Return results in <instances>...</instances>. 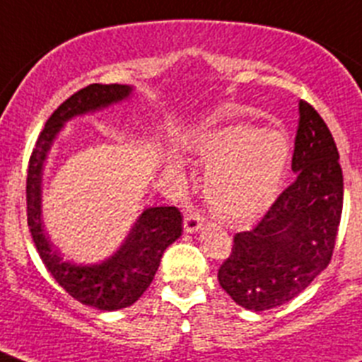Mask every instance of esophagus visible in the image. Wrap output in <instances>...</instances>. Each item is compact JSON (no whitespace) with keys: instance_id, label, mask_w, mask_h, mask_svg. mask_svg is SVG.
I'll return each instance as SVG.
<instances>
[{"instance_id":"obj_1","label":"esophagus","mask_w":362,"mask_h":362,"mask_svg":"<svg viewBox=\"0 0 362 362\" xmlns=\"http://www.w3.org/2000/svg\"><path fill=\"white\" fill-rule=\"evenodd\" d=\"M183 223H185V230L190 233H194L204 225V217L201 216L199 210H192V212H188L187 216H185Z\"/></svg>"}]
</instances>
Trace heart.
Here are the masks:
<instances>
[{"mask_svg": "<svg viewBox=\"0 0 362 362\" xmlns=\"http://www.w3.org/2000/svg\"><path fill=\"white\" fill-rule=\"evenodd\" d=\"M197 153L209 168L206 196L214 214L230 225H246L276 199L290 143L281 132L228 127L203 137Z\"/></svg>", "mask_w": 362, "mask_h": 362, "instance_id": "b5f03b06", "label": "heart"}]
</instances>
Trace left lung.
Returning <instances> with one entry per match:
<instances>
[{
    "mask_svg": "<svg viewBox=\"0 0 362 362\" xmlns=\"http://www.w3.org/2000/svg\"><path fill=\"white\" fill-rule=\"evenodd\" d=\"M293 183L233 246L217 279L239 306L254 312L292 300L332 261L343 212V170L330 130L317 110L299 103L292 156Z\"/></svg>",
    "mask_w": 362,
    "mask_h": 362,
    "instance_id": "obj_1",
    "label": "left lung"
}]
</instances>
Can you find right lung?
Here are the masks:
<instances>
[{"label": "right lung", "instance_id": "obj_1", "mask_svg": "<svg viewBox=\"0 0 362 362\" xmlns=\"http://www.w3.org/2000/svg\"><path fill=\"white\" fill-rule=\"evenodd\" d=\"M132 94L129 85H88L70 95L45 123L32 150L27 174V221L41 261L66 293L86 306L112 312L134 305L152 283L163 252L181 235L183 216L175 206H153L137 217L119 250L103 263H69L54 250L41 221V175L54 137L74 116L105 108Z\"/></svg>", "mask_w": 362, "mask_h": 362}]
</instances>
